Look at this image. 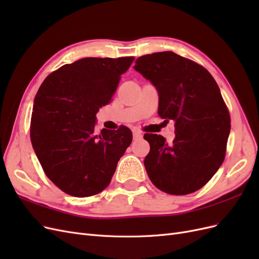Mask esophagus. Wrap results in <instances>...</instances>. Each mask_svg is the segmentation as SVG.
<instances>
[{
  "mask_svg": "<svg viewBox=\"0 0 259 259\" xmlns=\"http://www.w3.org/2000/svg\"><path fill=\"white\" fill-rule=\"evenodd\" d=\"M133 137H134V139H140L143 137V133L137 130H134L133 131Z\"/></svg>",
  "mask_w": 259,
  "mask_h": 259,
  "instance_id": "esophagus-1",
  "label": "esophagus"
}]
</instances>
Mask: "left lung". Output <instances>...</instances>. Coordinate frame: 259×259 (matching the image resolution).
Instances as JSON below:
<instances>
[{
  "label": "left lung",
  "mask_w": 259,
  "mask_h": 259,
  "mask_svg": "<svg viewBox=\"0 0 259 259\" xmlns=\"http://www.w3.org/2000/svg\"><path fill=\"white\" fill-rule=\"evenodd\" d=\"M134 69L159 93L158 113L175 121V139L145 134V167L158 189L175 195L199 190L225 160L230 115L216 81L197 62L173 52L137 58Z\"/></svg>",
  "instance_id": "left-lung-1"
}]
</instances>
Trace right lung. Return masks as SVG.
I'll return each mask as SVG.
<instances>
[{
    "label": "right lung",
    "instance_id": "1",
    "mask_svg": "<svg viewBox=\"0 0 259 259\" xmlns=\"http://www.w3.org/2000/svg\"><path fill=\"white\" fill-rule=\"evenodd\" d=\"M134 59H80L51 73L36 93L31 143L46 176L67 194L85 198L103 191L132 143L126 126L99 135L94 128L99 108L110 103Z\"/></svg>",
    "mask_w": 259,
    "mask_h": 259
}]
</instances>
